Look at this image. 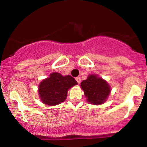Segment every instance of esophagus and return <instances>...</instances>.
Instances as JSON below:
<instances>
[{"label": "esophagus", "mask_w": 147, "mask_h": 147, "mask_svg": "<svg viewBox=\"0 0 147 147\" xmlns=\"http://www.w3.org/2000/svg\"><path fill=\"white\" fill-rule=\"evenodd\" d=\"M76 81H77V83H78L79 84H80V82H81V78L79 77H76Z\"/></svg>", "instance_id": "obj_1"}]
</instances>
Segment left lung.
Listing matches in <instances>:
<instances>
[{
	"label": "left lung",
	"instance_id": "8db88e82",
	"mask_svg": "<svg viewBox=\"0 0 147 147\" xmlns=\"http://www.w3.org/2000/svg\"><path fill=\"white\" fill-rule=\"evenodd\" d=\"M87 101L93 105L104 104L111 93V88L109 83L95 74L89 75L80 85Z\"/></svg>",
	"mask_w": 147,
	"mask_h": 147
}]
</instances>
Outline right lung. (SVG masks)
Wrapping results in <instances>:
<instances>
[{
  "label": "right lung",
  "mask_w": 147,
  "mask_h": 147,
  "mask_svg": "<svg viewBox=\"0 0 147 147\" xmlns=\"http://www.w3.org/2000/svg\"><path fill=\"white\" fill-rule=\"evenodd\" d=\"M77 84V81L70 75L63 76L59 72H52L38 85V96L46 105H58L66 99L69 89Z\"/></svg>",
  "instance_id": "right-lung-1"
}]
</instances>
